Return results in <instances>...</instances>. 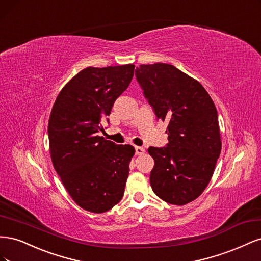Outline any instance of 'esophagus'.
Instances as JSON below:
<instances>
[{"instance_id": "1", "label": "esophagus", "mask_w": 261, "mask_h": 261, "mask_svg": "<svg viewBox=\"0 0 261 261\" xmlns=\"http://www.w3.org/2000/svg\"><path fill=\"white\" fill-rule=\"evenodd\" d=\"M135 150H136V154L137 155H141V154H144L145 153V149L143 148V147H135Z\"/></svg>"}]
</instances>
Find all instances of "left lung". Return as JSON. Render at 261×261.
I'll return each instance as SVG.
<instances>
[{
    "instance_id": "obj_1",
    "label": "left lung",
    "mask_w": 261,
    "mask_h": 261,
    "mask_svg": "<svg viewBox=\"0 0 261 261\" xmlns=\"http://www.w3.org/2000/svg\"><path fill=\"white\" fill-rule=\"evenodd\" d=\"M135 74L158 120L168 122V146L148 149L150 185L165 202L183 206L206 189L220 156L216 106L198 81L171 64H143Z\"/></svg>"
}]
</instances>
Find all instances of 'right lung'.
<instances>
[{
	"instance_id": "1",
	"label": "right lung",
	"mask_w": 261,
	"mask_h": 261,
	"mask_svg": "<svg viewBox=\"0 0 261 261\" xmlns=\"http://www.w3.org/2000/svg\"><path fill=\"white\" fill-rule=\"evenodd\" d=\"M135 65L86 67L55 100L49 118L53 167L72 199L84 210L103 213L121 201L135 154L130 145L98 136L101 118L127 89Z\"/></svg>"
}]
</instances>
